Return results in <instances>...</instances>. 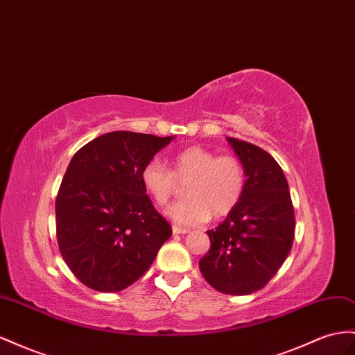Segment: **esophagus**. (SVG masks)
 Wrapping results in <instances>:
<instances>
[{"mask_svg":"<svg viewBox=\"0 0 355 355\" xmlns=\"http://www.w3.org/2000/svg\"><path fill=\"white\" fill-rule=\"evenodd\" d=\"M173 233H175V234H188L189 230H188V228L178 227V225H173Z\"/></svg>","mask_w":355,"mask_h":355,"instance_id":"34e87169","label":"esophagus"}]
</instances>
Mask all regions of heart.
<instances>
[{"mask_svg": "<svg viewBox=\"0 0 355 355\" xmlns=\"http://www.w3.org/2000/svg\"><path fill=\"white\" fill-rule=\"evenodd\" d=\"M185 187V197L170 206L167 215L179 225L196 227L210 216L228 215L241 201L246 171L236 155H216L214 150L191 146L175 155L168 170L158 159H150L141 170V184L159 206L167 205L179 184Z\"/></svg>", "mask_w": 355, "mask_h": 355, "instance_id": "heart-1", "label": "heart"}]
</instances>
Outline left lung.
<instances>
[{"mask_svg":"<svg viewBox=\"0 0 355 355\" xmlns=\"http://www.w3.org/2000/svg\"><path fill=\"white\" fill-rule=\"evenodd\" d=\"M246 171V185L225 221L209 230V252L198 266L224 294H252L267 285L288 257L294 209L288 182L275 158L252 143L227 137Z\"/></svg>","mask_w":355,"mask_h":355,"instance_id":"1","label":"left lung"}]
</instances>
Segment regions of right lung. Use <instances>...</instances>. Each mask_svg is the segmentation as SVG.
Returning <instances> with one entry per match:
<instances>
[{"mask_svg": "<svg viewBox=\"0 0 355 355\" xmlns=\"http://www.w3.org/2000/svg\"><path fill=\"white\" fill-rule=\"evenodd\" d=\"M173 139L113 131L71 158L55 201L56 239L83 285L101 293L127 288L171 236L146 196L141 170Z\"/></svg>", "mask_w": 355, "mask_h": 355, "instance_id": "right-lung-1", "label": "right lung"}]
</instances>
